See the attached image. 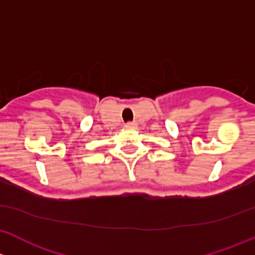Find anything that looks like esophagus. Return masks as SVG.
Wrapping results in <instances>:
<instances>
[{
  "label": "esophagus",
  "mask_w": 255,
  "mask_h": 255,
  "mask_svg": "<svg viewBox=\"0 0 255 255\" xmlns=\"http://www.w3.org/2000/svg\"><path fill=\"white\" fill-rule=\"evenodd\" d=\"M125 127H127V128H135V124H133V123H127V124H125Z\"/></svg>",
  "instance_id": "esophagus-1"
}]
</instances>
